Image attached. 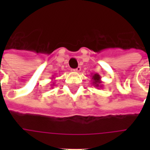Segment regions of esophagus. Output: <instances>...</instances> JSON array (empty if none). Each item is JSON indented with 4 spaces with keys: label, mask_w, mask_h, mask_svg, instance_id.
I'll list each match as a JSON object with an SVG mask.
<instances>
[{
    "label": "esophagus",
    "mask_w": 150,
    "mask_h": 150,
    "mask_svg": "<svg viewBox=\"0 0 150 150\" xmlns=\"http://www.w3.org/2000/svg\"><path fill=\"white\" fill-rule=\"evenodd\" d=\"M80 71H81V67H78L77 68L73 69V71L75 72V73H79Z\"/></svg>",
    "instance_id": "esophagus-1"
}]
</instances>
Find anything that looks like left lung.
I'll return each instance as SVG.
<instances>
[{"label":"left lung","instance_id":"1","mask_svg":"<svg viewBox=\"0 0 150 150\" xmlns=\"http://www.w3.org/2000/svg\"><path fill=\"white\" fill-rule=\"evenodd\" d=\"M100 75L95 73L91 75V81H92V85L94 86L95 88H103V84H102V81L100 79Z\"/></svg>","mask_w":150,"mask_h":150}]
</instances>
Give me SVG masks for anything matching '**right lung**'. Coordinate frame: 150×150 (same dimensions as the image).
Here are the masks:
<instances>
[{
    "label": "right lung",
    "mask_w": 150,
    "mask_h": 150,
    "mask_svg": "<svg viewBox=\"0 0 150 150\" xmlns=\"http://www.w3.org/2000/svg\"><path fill=\"white\" fill-rule=\"evenodd\" d=\"M54 79V78H53V79ZM51 86H54V83H53V84H52V85H51Z\"/></svg>",
    "instance_id": "1"
}]
</instances>
